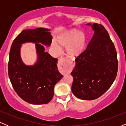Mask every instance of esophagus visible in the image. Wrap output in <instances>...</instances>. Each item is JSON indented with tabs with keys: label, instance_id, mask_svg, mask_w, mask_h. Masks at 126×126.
<instances>
[{
	"label": "esophagus",
	"instance_id": "1",
	"mask_svg": "<svg viewBox=\"0 0 126 126\" xmlns=\"http://www.w3.org/2000/svg\"><path fill=\"white\" fill-rule=\"evenodd\" d=\"M59 66L60 67L62 73H69L71 70L72 66L67 63L63 57H61L59 60Z\"/></svg>",
	"mask_w": 126,
	"mask_h": 126
}]
</instances>
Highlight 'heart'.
I'll return each mask as SVG.
<instances>
[{"instance_id":"b5f03b06","label":"heart","mask_w":126,"mask_h":126,"mask_svg":"<svg viewBox=\"0 0 126 126\" xmlns=\"http://www.w3.org/2000/svg\"><path fill=\"white\" fill-rule=\"evenodd\" d=\"M86 45V37L82 31L72 29L60 34L57 38V43H53L52 46L57 50L60 47H67L68 54L72 57H77L84 51Z\"/></svg>"}]
</instances>
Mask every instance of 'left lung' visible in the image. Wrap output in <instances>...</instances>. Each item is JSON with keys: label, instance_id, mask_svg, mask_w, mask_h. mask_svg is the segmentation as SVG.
<instances>
[{"label": "left lung", "instance_id": "1", "mask_svg": "<svg viewBox=\"0 0 126 126\" xmlns=\"http://www.w3.org/2000/svg\"><path fill=\"white\" fill-rule=\"evenodd\" d=\"M91 27L94 34L86 50L76 57L71 73L72 92L83 100H94L103 95L112 85L118 70L117 51L107 31L101 24L94 23Z\"/></svg>", "mask_w": 126, "mask_h": 126}]
</instances>
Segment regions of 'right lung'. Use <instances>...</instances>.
Wrapping results in <instances>:
<instances>
[{
  "mask_svg": "<svg viewBox=\"0 0 126 126\" xmlns=\"http://www.w3.org/2000/svg\"><path fill=\"white\" fill-rule=\"evenodd\" d=\"M49 31L43 28L23 30L14 40L10 50V80L19 96L32 104L48 103L54 95L55 85L63 77L57 69V59L45 52L41 44L51 45L52 36ZM28 42L36 43L38 60L33 66L24 64L20 56L21 44Z\"/></svg>",
  "mask_w": 126,
  "mask_h": 126,
  "instance_id": "right-lung-1",
  "label": "right lung"
}]
</instances>
